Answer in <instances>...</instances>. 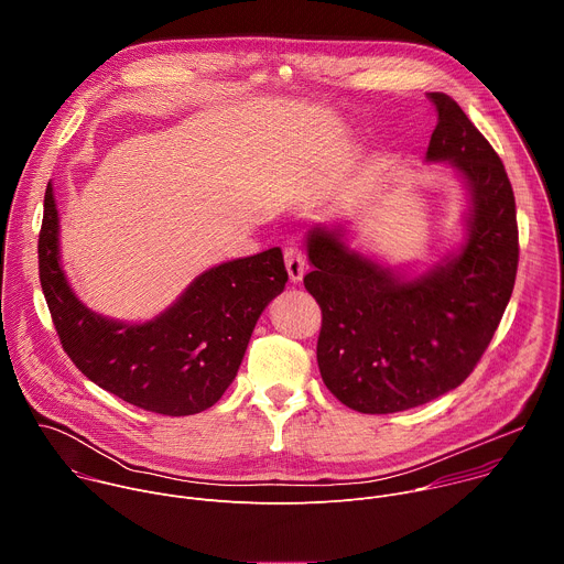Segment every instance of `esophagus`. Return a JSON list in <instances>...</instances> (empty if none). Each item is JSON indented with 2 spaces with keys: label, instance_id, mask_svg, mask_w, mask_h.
I'll return each mask as SVG.
<instances>
[{
  "label": "esophagus",
  "instance_id": "1",
  "mask_svg": "<svg viewBox=\"0 0 564 564\" xmlns=\"http://www.w3.org/2000/svg\"><path fill=\"white\" fill-rule=\"evenodd\" d=\"M283 259H285V268H288L290 281L299 283L303 279V274H305V254H303V250L296 248V246L285 248Z\"/></svg>",
  "mask_w": 564,
  "mask_h": 564
}]
</instances>
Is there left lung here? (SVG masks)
I'll list each match as a JSON object with an SVG mask.
<instances>
[{
	"instance_id": "1",
	"label": "left lung",
	"mask_w": 564,
	"mask_h": 564,
	"mask_svg": "<svg viewBox=\"0 0 564 564\" xmlns=\"http://www.w3.org/2000/svg\"><path fill=\"white\" fill-rule=\"evenodd\" d=\"M437 124L426 160L466 183L468 238L457 257L417 279L352 252L341 229L307 234L303 276L316 299V361L328 390L352 411H409L457 388L489 348L518 272L516 198L489 140L446 94H429Z\"/></svg>"
}]
</instances>
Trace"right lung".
<instances>
[{
  "mask_svg": "<svg viewBox=\"0 0 564 564\" xmlns=\"http://www.w3.org/2000/svg\"><path fill=\"white\" fill-rule=\"evenodd\" d=\"M48 183L37 240L40 283L59 344L100 388L129 404L170 417L207 411L234 381L265 305L283 292L279 248L203 272L183 296L147 324L96 314L70 290Z\"/></svg>",
  "mask_w": 564,
  "mask_h": 564,
  "instance_id": "add662e5",
  "label": "right lung"
}]
</instances>
